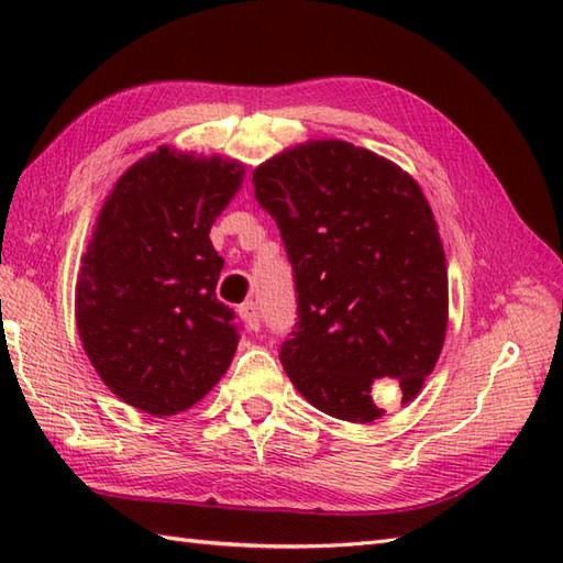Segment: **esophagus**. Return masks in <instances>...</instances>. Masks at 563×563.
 <instances>
[{
	"label": "esophagus",
	"instance_id": "34e87169",
	"mask_svg": "<svg viewBox=\"0 0 563 563\" xmlns=\"http://www.w3.org/2000/svg\"><path fill=\"white\" fill-rule=\"evenodd\" d=\"M239 317L244 319V324L251 331H258L261 329V312H258V305L256 302H244L239 307Z\"/></svg>",
	"mask_w": 563,
	"mask_h": 563
}]
</instances>
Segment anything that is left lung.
<instances>
[{"instance_id": "left-lung-1", "label": "left lung", "mask_w": 563, "mask_h": 563, "mask_svg": "<svg viewBox=\"0 0 563 563\" xmlns=\"http://www.w3.org/2000/svg\"><path fill=\"white\" fill-rule=\"evenodd\" d=\"M295 271L297 324L280 345L295 389L333 418L373 423L377 377L418 397L448 329V263L421 186L343 140H309L254 169Z\"/></svg>"}]
</instances>
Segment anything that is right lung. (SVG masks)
<instances>
[{
    "label": "right lung",
    "mask_w": 563,
    "mask_h": 563,
    "mask_svg": "<svg viewBox=\"0 0 563 563\" xmlns=\"http://www.w3.org/2000/svg\"><path fill=\"white\" fill-rule=\"evenodd\" d=\"M236 159L162 145L118 178L81 256L75 319L118 399L150 416L198 404L230 367L234 312L214 297L210 227L244 181Z\"/></svg>",
    "instance_id": "obj_1"
}]
</instances>
